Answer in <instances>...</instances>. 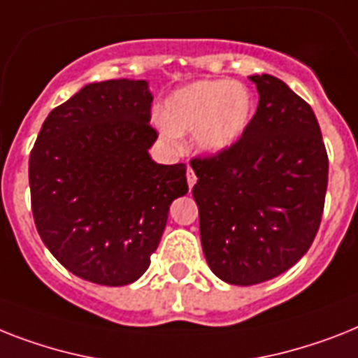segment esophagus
<instances>
[{
  "mask_svg": "<svg viewBox=\"0 0 358 358\" xmlns=\"http://www.w3.org/2000/svg\"><path fill=\"white\" fill-rule=\"evenodd\" d=\"M194 184H196V174H194V171L189 167V169H187V185H189V189L193 187Z\"/></svg>",
  "mask_w": 358,
  "mask_h": 358,
  "instance_id": "obj_1",
  "label": "esophagus"
}]
</instances>
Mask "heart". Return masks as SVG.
<instances>
[{"label": "heart", "mask_w": 358, "mask_h": 358, "mask_svg": "<svg viewBox=\"0 0 358 358\" xmlns=\"http://www.w3.org/2000/svg\"><path fill=\"white\" fill-rule=\"evenodd\" d=\"M254 115L250 90L231 80H199L176 90L156 115L159 134L176 145L180 134H194L200 152L219 156L239 143Z\"/></svg>", "instance_id": "1"}]
</instances>
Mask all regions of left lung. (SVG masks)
<instances>
[{"mask_svg": "<svg viewBox=\"0 0 358 358\" xmlns=\"http://www.w3.org/2000/svg\"><path fill=\"white\" fill-rule=\"evenodd\" d=\"M259 104L239 143L193 159L200 241L217 278L257 285L307 254L324 211L329 162L309 104L272 75H252Z\"/></svg>", "mask_w": 358, "mask_h": 358, "instance_id": "left-lung-1", "label": "left lung"}]
</instances>
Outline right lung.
<instances>
[{
	"label": "right lung",
	"instance_id": "right-lung-1",
	"mask_svg": "<svg viewBox=\"0 0 358 358\" xmlns=\"http://www.w3.org/2000/svg\"><path fill=\"white\" fill-rule=\"evenodd\" d=\"M147 80L86 84L43 121L29 158L34 224L62 266L97 285L123 287L149 268L169 206L187 193L185 165L149 149Z\"/></svg>",
	"mask_w": 358,
	"mask_h": 358
}]
</instances>
